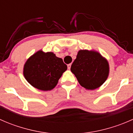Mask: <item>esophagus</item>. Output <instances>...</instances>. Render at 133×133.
Segmentation results:
<instances>
[{"label":"esophagus","instance_id":"obj_1","mask_svg":"<svg viewBox=\"0 0 133 133\" xmlns=\"http://www.w3.org/2000/svg\"><path fill=\"white\" fill-rule=\"evenodd\" d=\"M71 64H68V69H71Z\"/></svg>","mask_w":133,"mask_h":133}]
</instances>
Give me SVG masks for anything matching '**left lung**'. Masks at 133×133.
Masks as SVG:
<instances>
[{"label":"left lung","instance_id":"1","mask_svg":"<svg viewBox=\"0 0 133 133\" xmlns=\"http://www.w3.org/2000/svg\"><path fill=\"white\" fill-rule=\"evenodd\" d=\"M71 71L80 85L88 90L100 88L108 79L109 65L106 58L95 50H79Z\"/></svg>","mask_w":133,"mask_h":133}]
</instances>
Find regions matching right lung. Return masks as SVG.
Returning <instances> with one entry per match:
<instances>
[{
  "label": "right lung",
  "mask_w": 133,
  "mask_h": 133,
  "mask_svg": "<svg viewBox=\"0 0 133 133\" xmlns=\"http://www.w3.org/2000/svg\"><path fill=\"white\" fill-rule=\"evenodd\" d=\"M68 69L61 58L53 52L42 49L31 56L25 62L23 74L25 80L34 88L41 91H51Z\"/></svg>",
  "instance_id": "1"
}]
</instances>
